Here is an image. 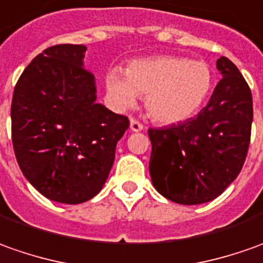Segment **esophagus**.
Here are the masks:
<instances>
[{
  "instance_id": "obj_1",
  "label": "esophagus",
  "mask_w": 263,
  "mask_h": 263,
  "mask_svg": "<svg viewBox=\"0 0 263 263\" xmlns=\"http://www.w3.org/2000/svg\"><path fill=\"white\" fill-rule=\"evenodd\" d=\"M130 130H132V132H142V130H143V124L139 123L137 120L132 119L130 120Z\"/></svg>"
}]
</instances>
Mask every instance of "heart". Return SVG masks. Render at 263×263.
I'll return each mask as SVG.
<instances>
[{"label": "heart", "instance_id": "heart-1", "mask_svg": "<svg viewBox=\"0 0 263 263\" xmlns=\"http://www.w3.org/2000/svg\"><path fill=\"white\" fill-rule=\"evenodd\" d=\"M105 85L120 108H132L139 97H146V110L155 121L175 124L201 108L213 86V73L204 62L156 56L133 62L126 73L111 69Z\"/></svg>", "mask_w": 263, "mask_h": 263}]
</instances>
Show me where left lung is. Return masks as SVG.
<instances>
[{"label":"left lung","instance_id":"left-lung-1","mask_svg":"<svg viewBox=\"0 0 263 263\" xmlns=\"http://www.w3.org/2000/svg\"><path fill=\"white\" fill-rule=\"evenodd\" d=\"M221 73L197 117L149 128L153 186L165 198L195 205L217 198L242 171L251 142L252 92L233 62L221 56Z\"/></svg>","mask_w":263,"mask_h":263}]
</instances>
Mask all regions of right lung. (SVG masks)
Wrapping results in <instances>:
<instances>
[{
  "mask_svg": "<svg viewBox=\"0 0 263 263\" xmlns=\"http://www.w3.org/2000/svg\"><path fill=\"white\" fill-rule=\"evenodd\" d=\"M84 45H56L21 73L11 137L21 172L46 198L81 204L101 191L128 119L97 103Z\"/></svg>",
  "mask_w": 263,
  "mask_h": 263,
  "instance_id": "right-lung-1",
  "label": "right lung"
}]
</instances>
